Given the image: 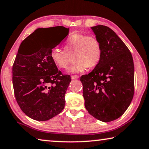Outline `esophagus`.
Returning a JSON list of instances; mask_svg holds the SVG:
<instances>
[{"instance_id": "esophagus-1", "label": "esophagus", "mask_w": 149, "mask_h": 149, "mask_svg": "<svg viewBox=\"0 0 149 149\" xmlns=\"http://www.w3.org/2000/svg\"><path fill=\"white\" fill-rule=\"evenodd\" d=\"M71 78H72V79H73V80H74V79H78V78H79V76H77V75H71Z\"/></svg>"}]
</instances>
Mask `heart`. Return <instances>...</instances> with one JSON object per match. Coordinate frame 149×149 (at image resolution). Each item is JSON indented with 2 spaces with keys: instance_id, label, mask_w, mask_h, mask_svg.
I'll use <instances>...</instances> for the list:
<instances>
[{
  "instance_id": "1",
  "label": "heart",
  "mask_w": 149,
  "mask_h": 149,
  "mask_svg": "<svg viewBox=\"0 0 149 149\" xmlns=\"http://www.w3.org/2000/svg\"><path fill=\"white\" fill-rule=\"evenodd\" d=\"M74 54L75 62L68 72L80 74L88 67L95 66L102 56V47L99 39L94 36L75 33L70 36L65 42V49L55 47L50 53V58L57 68L66 69L69 63V54Z\"/></svg>"
}]
</instances>
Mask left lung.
I'll use <instances>...</instances> for the list:
<instances>
[{"label": "left lung", "instance_id": "8db88e82", "mask_svg": "<svg viewBox=\"0 0 149 149\" xmlns=\"http://www.w3.org/2000/svg\"><path fill=\"white\" fill-rule=\"evenodd\" d=\"M102 47V56L94 70L81 77L85 107L101 122L122 116L134 95V64L132 55L122 39L110 27H91Z\"/></svg>", "mask_w": 149, "mask_h": 149}]
</instances>
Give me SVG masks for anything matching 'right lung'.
I'll list each match as a JSON object with an SVG mask.
<instances>
[{
    "mask_svg": "<svg viewBox=\"0 0 149 149\" xmlns=\"http://www.w3.org/2000/svg\"><path fill=\"white\" fill-rule=\"evenodd\" d=\"M69 30L63 26L38 28L19 47L12 67L14 95L21 110L31 119L49 120L64 109L71 77L58 71L50 55Z\"/></svg>",
    "mask_w": 149,
    "mask_h": 149,
    "instance_id": "obj_1",
    "label": "right lung"
}]
</instances>
